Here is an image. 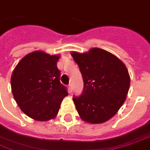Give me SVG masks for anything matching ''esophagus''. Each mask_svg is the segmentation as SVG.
Returning <instances> with one entry per match:
<instances>
[{
  "instance_id": "1",
  "label": "esophagus",
  "mask_w": 150,
  "mask_h": 150,
  "mask_svg": "<svg viewBox=\"0 0 150 150\" xmlns=\"http://www.w3.org/2000/svg\"><path fill=\"white\" fill-rule=\"evenodd\" d=\"M68 93H71L72 92V85L71 84L68 85Z\"/></svg>"
}]
</instances>
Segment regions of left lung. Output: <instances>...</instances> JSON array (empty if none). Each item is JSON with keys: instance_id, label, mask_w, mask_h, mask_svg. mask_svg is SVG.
<instances>
[{"instance_id": "1", "label": "left lung", "mask_w": 150, "mask_h": 150, "mask_svg": "<svg viewBox=\"0 0 150 150\" xmlns=\"http://www.w3.org/2000/svg\"><path fill=\"white\" fill-rule=\"evenodd\" d=\"M71 54L84 81L82 95L73 96L80 118L90 124L106 122L117 113L128 95L130 76L125 64L100 48Z\"/></svg>"}]
</instances>
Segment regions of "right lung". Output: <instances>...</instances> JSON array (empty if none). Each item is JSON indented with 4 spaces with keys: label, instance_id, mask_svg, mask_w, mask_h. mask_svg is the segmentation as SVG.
Wrapping results in <instances>:
<instances>
[{
    "label": "right lung",
    "instance_id": "right-lung-1",
    "mask_svg": "<svg viewBox=\"0 0 150 150\" xmlns=\"http://www.w3.org/2000/svg\"><path fill=\"white\" fill-rule=\"evenodd\" d=\"M60 57L36 50L25 55L13 70V96L22 112L33 120L55 118L62 100L68 95L60 82L61 72L57 67Z\"/></svg>",
    "mask_w": 150,
    "mask_h": 150
}]
</instances>
